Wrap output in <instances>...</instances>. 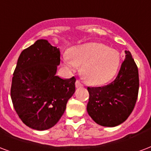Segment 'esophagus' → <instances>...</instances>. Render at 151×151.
I'll return each instance as SVG.
<instances>
[{"label": "esophagus", "mask_w": 151, "mask_h": 151, "mask_svg": "<svg viewBox=\"0 0 151 151\" xmlns=\"http://www.w3.org/2000/svg\"><path fill=\"white\" fill-rule=\"evenodd\" d=\"M75 86L77 88H79V87H82V86H83V84L81 83L80 81L77 80L75 82Z\"/></svg>", "instance_id": "esophagus-1"}]
</instances>
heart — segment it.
Wrapping results in <instances>:
<instances>
[{
    "label": "heart",
    "instance_id": "b5f03b06",
    "mask_svg": "<svg viewBox=\"0 0 151 151\" xmlns=\"http://www.w3.org/2000/svg\"><path fill=\"white\" fill-rule=\"evenodd\" d=\"M64 63L70 70L81 67L84 79L91 84L105 83L116 73L120 55L115 49L105 45L90 42L81 45L64 55Z\"/></svg>",
    "mask_w": 151,
    "mask_h": 151
}]
</instances>
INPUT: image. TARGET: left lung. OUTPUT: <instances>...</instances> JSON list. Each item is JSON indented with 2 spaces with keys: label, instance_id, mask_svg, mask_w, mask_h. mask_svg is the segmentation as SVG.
Here are the masks:
<instances>
[{
  "label": "left lung",
  "instance_id": "left-lung-1",
  "mask_svg": "<svg viewBox=\"0 0 151 151\" xmlns=\"http://www.w3.org/2000/svg\"><path fill=\"white\" fill-rule=\"evenodd\" d=\"M116 79L101 87H88L87 111L99 125L116 127L133 111L139 93V79L136 64L128 50Z\"/></svg>",
  "mask_w": 151,
  "mask_h": 151
}]
</instances>
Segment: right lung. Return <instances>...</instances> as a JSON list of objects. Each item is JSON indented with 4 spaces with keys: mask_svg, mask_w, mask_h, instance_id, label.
<instances>
[{
    "mask_svg": "<svg viewBox=\"0 0 151 151\" xmlns=\"http://www.w3.org/2000/svg\"><path fill=\"white\" fill-rule=\"evenodd\" d=\"M60 50L39 40L23 50L17 61L11 86L13 107L22 122L44 131L57 124L75 92L74 77L56 76Z\"/></svg>",
    "mask_w": 151,
    "mask_h": 151,
    "instance_id": "obj_1",
    "label": "right lung"
}]
</instances>
